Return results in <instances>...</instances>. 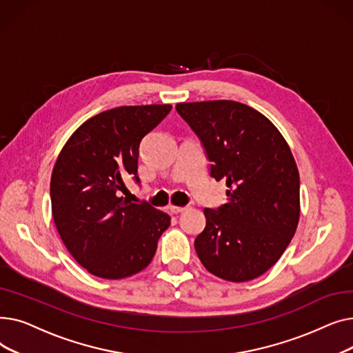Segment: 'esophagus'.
Here are the masks:
<instances>
[{
  "mask_svg": "<svg viewBox=\"0 0 353 353\" xmlns=\"http://www.w3.org/2000/svg\"><path fill=\"white\" fill-rule=\"evenodd\" d=\"M188 209H189V206H183V208H180V206H170L172 213H181V212L188 210Z\"/></svg>",
  "mask_w": 353,
  "mask_h": 353,
  "instance_id": "1",
  "label": "esophagus"
}]
</instances>
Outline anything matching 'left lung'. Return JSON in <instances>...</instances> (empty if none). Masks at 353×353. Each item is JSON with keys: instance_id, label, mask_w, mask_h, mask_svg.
<instances>
[{"instance_id": "obj_1", "label": "left lung", "mask_w": 353, "mask_h": 353, "mask_svg": "<svg viewBox=\"0 0 353 353\" xmlns=\"http://www.w3.org/2000/svg\"><path fill=\"white\" fill-rule=\"evenodd\" d=\"M176 110L201 141L210 176L228 186V203L203 210L197 256L220 279L252 281L279 261L299 223L301 181L290 148L272 121L246 104L214 100Z\"/></svg>"}]
</instances>
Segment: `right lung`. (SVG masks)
<instances>
[{"mask_svg":"<svg viewBox=\"0 0 353 353\" xmlns=\"http://www.w3.org/2000/svg\"><path fill=\"white\" fill-rule=\"evenodd\" d=\"M170 104L123 105L88 119L55 161L50 196L67 250L91 274L123 279L143 270L170 226L147 201L119 197L123 179L137 176L140 143L170 113Z\"/></svg>","mask_w":353,"mask_h":353,"instance_id":"obj_1","label":"right lung"}]
</instances>
